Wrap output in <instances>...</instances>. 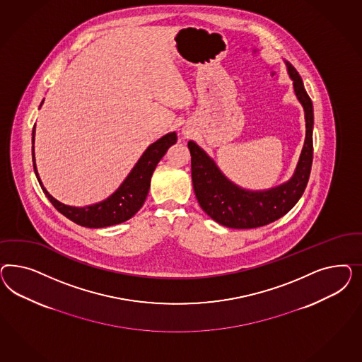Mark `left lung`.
Here are the masks:
<instances>
[{
    "label": "left lung",
    "instance_id": "left-lung-1",
    "mask_svg": "<svg viewBox=\"0 0 362 362\" xmlns=\"http://www.w3.org/2000/svg\"><path fill=\"white\" fill-rule=\"evenodd\" d=\"M297 98L305 111L307 136L295 175L268 191H245L220 173L215 162L197 143L189 141L191 175L197 202L209 218L221 226L248 230L263 227L284 216L304 194L313 160V106L296 69L286 62Z\"/></svg>",
    "mask_w": 362,
    "mask_h": 362
}]
</instances>
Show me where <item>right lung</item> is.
Listing matches in <instances>:
<instances>
[{
    "instance_id": "add662e5",
    "label": "right lung",
    "mask_w": 362,
    "mask_h": 362,
    "mask_svg": "<svg viewBox=\"0 0 362 362\" xmlns=\"http://www.w3.org/2000/svg\"><path fill=\"white\" fill-rule=\"evenodd\" d=\"M177 138L175 132H170L160 138L159 141L153 143L142 156L138 160V163L132 168V173L126 177V180L122 183L121 187L106 200L100 202L98 204L88 206L83 209L71 207L62 204L61 202L55 200L42 186L41 179L37 173L35 163H34V147H32L33 155L34 173L40 182V186L42 187V191L50 203L54 206L57 211H59L67 219L77 223L82 227L88 228H103L114 224H119L126 220L132 219V216L141 209V207L147 197L150 189V182L153 176V170L159 160L165 156L167 150L175 144ZM34 143V127L33 138Z\"/></svg>"
}]
</instances>
